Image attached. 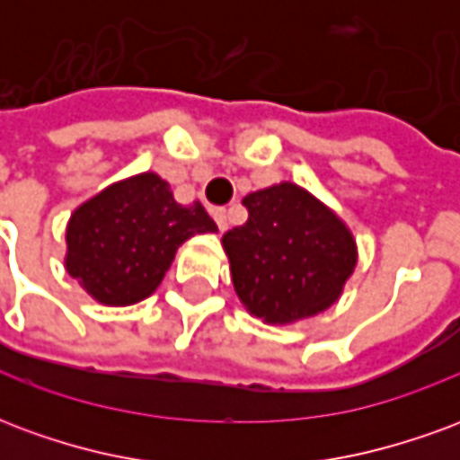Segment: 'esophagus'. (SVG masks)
Instances as JSON below:
<instances>
[{"label": "esophagus", "mask_w": 460, "mask_h": 460, "mask_svg": "<svg viewBox=\"0 0 460 460\" xmlns=\"http://www.w3.org/2000/svg\"><path fill=\"white\" fill-rule=\"evenodd\" d=\"M214 221H217L219 231L229 229V214H226V209H214Z\"/></svg>", "instance_id": "34e87169"}]
</instances>
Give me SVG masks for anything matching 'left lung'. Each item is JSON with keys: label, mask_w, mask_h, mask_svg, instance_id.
Masks as SVG:
<instances>
[{"label": "left lung", "mask_w": 460, "mask_h": 460, "mask_svg": "<svg viewBox=\"0 0 460 460\" xmlns=\"http://www.w3.org/2000/svg\"><path fill=\"white\" fill-rule=\"evenodd\" d=\"M249 219L224 234L231 280L251 315L290 325L328 310L357 266L345 221L293 181L243 197Z\"/></svg>", "instance_id": "1"}]
</instances>
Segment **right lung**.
<instances>
[{
    "mask_svg": "<svg viewBox=\"0 0 460 460\" xmlns=\"http://www.w3.org/2000/svg\"><path fill=\"white\" fill-rule=\"evenodd\" d=\"M217 231L199 201L181 207L170 184L142 172L84 201L66 226V270L103 305L152 296L181 243Z\"/></svg>",
    "mask_w": 460,
    "mask_h": 460,
    "instance_id": "1",
    "label": "right lung"
}]
</instances>
